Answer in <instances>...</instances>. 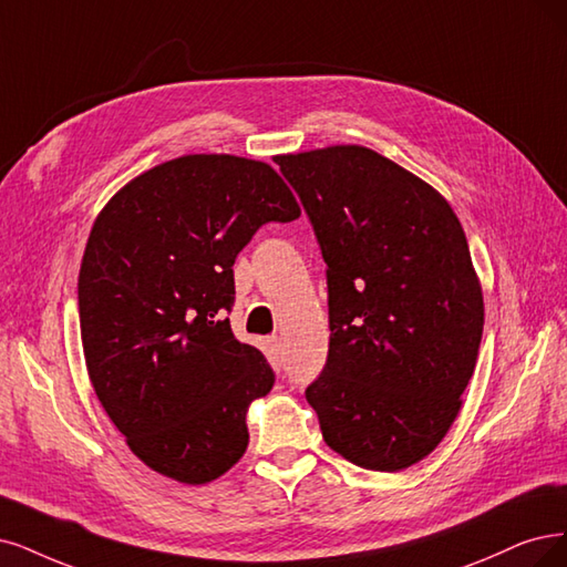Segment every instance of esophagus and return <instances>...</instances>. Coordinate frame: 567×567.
Segmentation results:
<instances>
[{"instance_id": "1", "label": "esophagus", "mask_w": 567, "mask_h": 567, "mask_svg": "<svg viewBox=\"0 0 567 567\" xmlns=\"http://www.w3.org/2000/svg\"><path fill=\"white\" fill-rule=\"evenodd\" d=\"M268 343H270V350H272V352L280 354V337H270Z\"/></svg>"}]
</instances>
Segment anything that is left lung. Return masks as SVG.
<instances>
[{
    "instance_id": "8db88e82",
    "label": "left lung",
    "mask_w": 567,
    "mask_h": 567,
    "mask_svg": "<svg viewBox=\"0 0 567 567\" xmlns=\"http://www.w3.org/2000/svg\"><path fill=\"white\" fill-rule=\"evenodd\" d=\"M327 264L329 352L306 388L329 449L400 472L460 411L484 333V297L451 205L367 146L278 158Z\"/></svg>"
}]
</instances>
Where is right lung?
<instances>
[{
    "label": "right lung",
    "mask_w": 567,
    "mask_h": 567,
    "mask_svg": "<svg viewBox=\"0 0 567 567\" xmlns=\"http://www.w3.org/2000/svg\"><path fill=\"white\" fill-rule=\"evenodd\" d=\"M301 209L270 165L161 163L104 205L79 270L83 358L102 409L146 467L200 486L243 457L247 409L276 373L230 331L234 264Z\"/></svg>",
    "instance_id": "add662e5"
}]
</instances>
